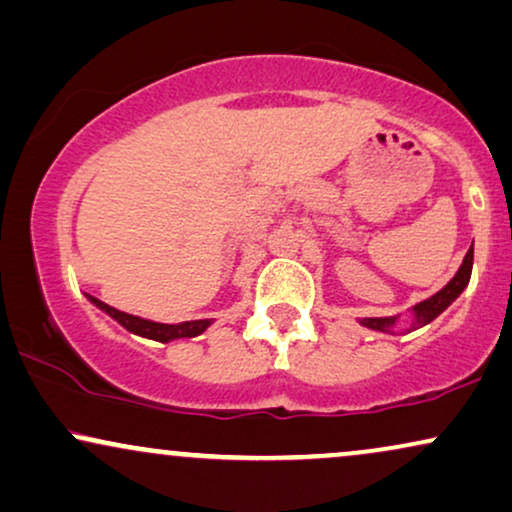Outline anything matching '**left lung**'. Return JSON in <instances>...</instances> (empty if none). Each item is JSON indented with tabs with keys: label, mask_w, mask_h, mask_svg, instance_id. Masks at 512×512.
I'll return each mask as SVG.
<instances>
[{
	"label": "left lung",
	"mask_w": 512,
	"mask_h": 512,
	"mask_svg": "<svg viewBox=\"0 0 512 512\" xmlns=\"http://www.w3.org/2000/svg\"><path fill=\"white\" fill-rule=\"evenodd\" d=\"M470 274H472V245H470V250L465 252L463 264L458 267L456 276L451 278V281L446 283V286L439 290V293L428 297V300L413 304V307L409 309L411 319H409V328H406V331H418V328L428 326V323L435 321L439 314L446 312V309H449L451 304L458 300V295H461L463 290L468 288ZM399 321H401V314H397V316H368V319H361L359 323L364 328H368V331L397 335L399 333Z\"/></svg>",
	"instance_id": "8db88e82"
}]
</instances>
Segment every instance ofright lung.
<instances>
[{
	"label": "right lung",
	"mask_w": 512,
	"mask_h": 512,
	"mask_svg": "<svg viewBox=\"0 0 512 512\" xmlns=\"http://www.w3.org/2000/svg\"><path fill=\"white\" fill-rule=\"evenodd\" d=\"M84 297H87V300L92 302L94 307H99L103 314H108L113 321H118L122 328H127L129 333L139 335V338H146V340L174 342V340L198 338L200 333H205V331H208V328L212 326L210 319H203V321H184V323H158V321H151V319H141V316L120 312V309L111 307V304L96 300L94 295L84 293Z\"/></svg>",
	"instance_id": "obj_1"
}]
</instances>
